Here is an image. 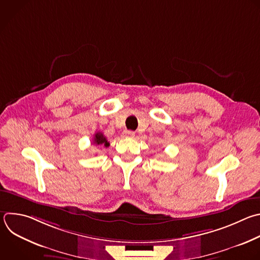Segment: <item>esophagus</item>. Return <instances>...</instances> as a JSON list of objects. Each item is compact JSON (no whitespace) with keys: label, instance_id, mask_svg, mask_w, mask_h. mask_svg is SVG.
Listing matches in <instances>:
<instances>
[{"label":"esophagus","instance_id":"34e87169","mask_svg":"<svg viewBox=\"0 0 260 260\" xmlns=\"http://www.w3.org/2000/svg\"><path fill=\"white\" fill-rule=\"evenodd\" d=\"M123 137H129V138H133V137H135V132H133V131H124L123 132Z\"/></svg>","mask_w":260,"mask_h":260}]
</instances>
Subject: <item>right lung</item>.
Segmentation results:
<instances>
[{
	"label": "right lung",
	"mask_w": 260,
	"mask_h": 260,
	"mask_svg": "<svg viewBox=\"0 0 260 260\" xmlns=\"http://www.w3.org/2000/svg\"><path fill=\"white\" fill-rule=\"evenodd\" d=\"M93 143L96 145V146H105L106 148L109 147V142L107 141L106 137L100 133V132H97L94 136V140H93Z\"/></svg>",
	"instance_id": "1"
}]
</instances>
